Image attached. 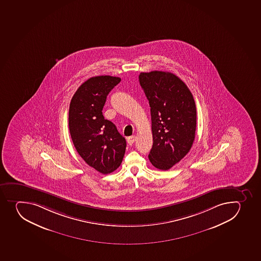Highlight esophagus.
I'll list each match as a JSON object with an SVG mask.
<instances>
[{"label": "esophagus", "mask_w": 261, "mask_h": 261, "mask_svg": "<svg viewBox=\"0 0 261 261\" xmlns=\"http://www.w3.org/2000/svg\"><path fill=\"white\" fill-rule=\"evenodd\" d=\"M127 142L128 145H132L135 142V136L133 135V136L128 137L127 139Z\"/></svg>", "instance_id": "34e87169"}]
</instances>
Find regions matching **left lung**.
<instances>
[{
	"label": "left lung",
	"instance_id": "8db88e82",
	"mask_svg": "<svg viewBox=\"0 0 261 261\" xmlns=\"http://www.w3.org/2000/svg\"><path fill=\"white\" fill-rule=\"evenodd\" d=\"M139 79L151 114L149 162L167 171L189 153L194 143L197 117L194 97L184 81L171 72H141Z\"/></svg>",
	"mask_w": 261,
	"mask_h": 261
}]
</instances>
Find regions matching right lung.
Instances as JSON below:
<instances>
[{
    "mask_svg": "<svg viewBox=\"0 0 261 261\" xmlns=\"http://www.w3.org/2000/svg\"><path fill=\"white\" fill-rule=\"evenodd\" d=\"M121 79L109 75L83 83L70 102L68 125L75 149L90 167L102 174L117 170L126 150V139L102 110L110 91Z\"/></svg>",
    "mask_w": 261,
    "mask_h": 261,
    "instance_id": "obj_1",
    "label": "right lung"
}]
</instances>
